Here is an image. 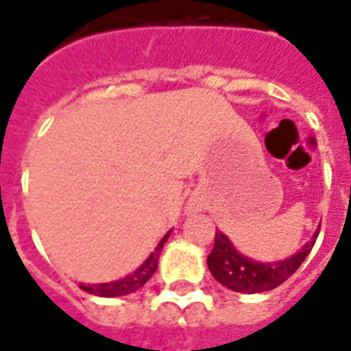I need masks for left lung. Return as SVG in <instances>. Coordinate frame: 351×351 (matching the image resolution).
<instances>
[{
	"label": "left lung",
	"mask_w": 351,
	"mask_h": 351,
	"mask_svg": "<svg viewBox=\"0 0 351 351\" xmlns=\"http://www.w3.org/2000/svg\"><path fill=\"white\" fill-rule=\"evenodd\" d=\"M319 229L312 237L310 243L304 244L301 252H297L291 258L276 263H258L252 259L244 258L243 254L235 250V246L229 243V239L221 231H216L214 237V248L206 258L208 271L221 286L229 287L239 293H261L278 287L282 282H286L293 274L304 258L308 256L312 246L316 243Z\"/></svg>",
	"instance_id": "1"
}]
</instances>
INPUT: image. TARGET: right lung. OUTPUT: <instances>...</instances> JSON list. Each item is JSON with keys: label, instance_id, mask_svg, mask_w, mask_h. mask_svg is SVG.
I'll use <instances>...</instances> for the list:
<instances>
[{"label": "right lung", "instance_id": "obj_1", "mask_svg": "<svg viewBox=\"0 0 351 351\" xmlns=\"http://www.w3.org/2000/svg\"><path fill=\"white\" fill-rule=\"evenodd\" d=\"M169 239V233L160 241V244L156 246V250L150 254V258L146 259L145 263L138 267L137 271L125 276L122 280H114V282H107V284H80V289H84L86 293L99 295V297H120V295H130L133 291H137L145 286L148 280L152 278V274L158 269V259L163 250V244Z\"/></svg>", "mask_w": 351, "mask_h": 351}]
</instances>
